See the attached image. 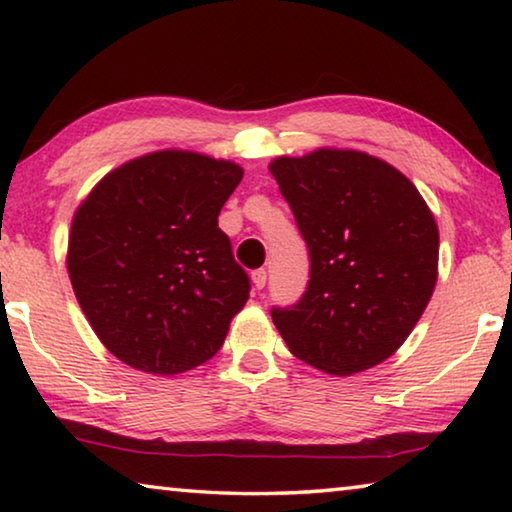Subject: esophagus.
<instances>
[{
  "mask_svg": "<svg viewBox=\"0 0 512 512\" xmlns=\"http://www.w3.org/2000/svg\"><path fill=\"white\" fill-rule=\"evenodd\" d=\"M250 277H253V287H255L257 291L266 287V271H255Z\"/></svg>",
  "mask_w": 512,
  "mask_h": 512,
  "instance_id": "34e87169",
  "label": "esophagus"
}]
</instances>
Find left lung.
<instances>
[{
	"mask_svg": "<svg viewBox=\"0 0 512 512\" xmlns=\"http://www.w3.org/2000/svg\"><path fill=\"white\" fill-rule=\"evenodd\" d=\"M268 171L309 246L311 280L273 323L293 357L348 377L409 339L438 280V225L393 164L354 149L280 155Z\"/></svg>",
	"mask_w": 512,
	"mask_h": 512,
	"instance_id": "obj_1",
	"label": "left lung"
}]
</instances>
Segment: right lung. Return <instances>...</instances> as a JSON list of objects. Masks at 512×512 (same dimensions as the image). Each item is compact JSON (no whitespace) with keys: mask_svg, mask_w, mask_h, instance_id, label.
Masks as SVG:
<instances>
[{"mask_svg":"<svg viewBox=\"0 0 512 512\" xmlns=\"http://www.w3.org/2000/svg\"><path fill=\"white\" fill-rule=\"evenodd\" d=\"M241 178L230 160L164 149L112 169L76 207L69 280L126 366L167 377L219 352L250 289L219 228Z\"/></svg>","mask_w":512,"mask_h":512,"instance_id":"1","label":"right lung"}]
</instances>
